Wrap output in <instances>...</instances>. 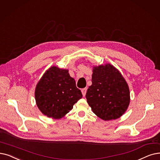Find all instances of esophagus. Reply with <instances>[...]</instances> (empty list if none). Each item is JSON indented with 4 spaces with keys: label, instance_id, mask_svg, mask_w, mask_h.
Here are the masks:
<instances>
[{
    "label": "esophagus",
    "instance_id": "obj_1",
    "mask_svg": "<svg viewBox=\"0 0 160 160\" xmlns=\"http://www.w3.org/2000/svg\"><path fill=\"white\" fill-rule=\"evenodd\" d=\"M86 92H87V88H83L82 89V95L84 97L86 96Z\"/></svg>",
    "mask_w": 160,
    "mask_h": 160
}]
</instances>
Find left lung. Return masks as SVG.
I'll return each instance as SVG.
<instances>
[{"label":"left lung","instance_id":"1","mask_svg":"<svg viewBox=\"0 0 160 160\" xmlns=\"http://www.w3.org/2000/svg\"><path fill=\"white\" fill-rule=\"evenodd\" d=\"M92 82L86 97L93 113L106 121L120 118L130 101L129 89L121 73L110 64L95 67Z\"/></svg>","mask_w":160,"mask_h":160}]
</instances>
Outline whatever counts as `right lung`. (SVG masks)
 I'll list each match as a JSON object with an SVG mask.
<instances>
[{"instance_id": "obj_1", "label": "right lung", "mask_w": 160, "mask_h": 160, "mask_svg": "<svg viewBox=\"0 0 160 160\" xmlns=\"http://www.w3.org/2000/svg\"><path fill=\"white\" fill-rule=\"evenodd\" d=\"M68 72L52 67L44 73L36 87L37 105L48 117L61 118L82 99L80 90L76 88L74 79Z\"/></svg>"}]
</instances>
